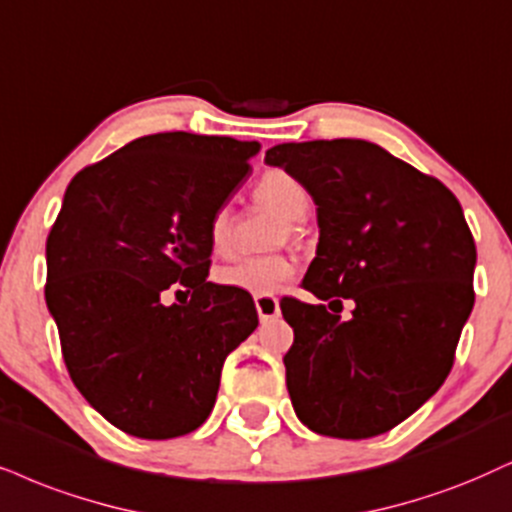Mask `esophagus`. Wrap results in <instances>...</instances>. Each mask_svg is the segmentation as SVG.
Wrapping results in <instances>:
<instances>
[{
	"mask_svg": "<svg viewBox=\"0 0 512 512\" xmlns=\"http://www.w3.org/2000/svg\"><path fill=\"white\" fill-rule=\"evenodd\" d=\"M255 307H257V314H260L262 323L274 321V319H278V314H281V307H278V300L274 295H257Z\"/></svg>",
	"mask_w": 512,
	"mask_h": 512,
	"instance_id": "esophagus-1",
	"label": "esophagus"
}]
</instances>
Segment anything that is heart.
I'll return each mask as SVG.
<instances>
[{
  "label": "heart",
  "instance_id": "heart-1",
  "mask_svg": "<svg viewBox=\"0 0 512 512\" xmlns=\"http://www.w3.org/2000/svg\"><path fill=\"white\" fill-rule=\"evenodd\" d=\"M257 203L276 210L288 222H300L309 210V193L293 174L283 170L264 172L255 184ZM208 241L212 252L226 255L231 248V212L217 208L208 219ZM293 264L286 257H250L217 274V281L226 288L243 290L250 295H274L293 276Z\"/></svg>",
  "mask_w": 512,
  "mask_h": 512
}]
</instances>
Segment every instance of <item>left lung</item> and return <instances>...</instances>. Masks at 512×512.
Returning a JSON list of instances; mask_svg holds the SVG:
<instances>
[{
  "label": "left lung",
  "mask_w": 512,
  "mask_h": 512,
  "mask_svg": "<svg viewBox=\"0 0 512 512\" xmlns=\"http://www.w3.org/2000/svg\"><path fill=\"white\" fill-rule=\"evenodd\" d=\"M264 163L316 203L319 245L302 286L355 300L349 322L326 304L281 300L295 333L283 357L293 409L319 435H383L442 387L475 304L477 250L461 203L371 141L281 144Z\"/></svg>",
  "instance_id": "obj_1"
}]
</instances>
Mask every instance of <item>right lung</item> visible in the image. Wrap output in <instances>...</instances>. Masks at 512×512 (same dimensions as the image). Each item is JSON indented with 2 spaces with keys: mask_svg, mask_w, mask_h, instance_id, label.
<instances>
[{
  "mask_svg": "<svg viewBox=\"0 0 512 512\" xmlns=\"http://www.w3.org/2000/svg\"><path fill=\"white\" fill-rule=\"evenodd\" d=\"M257 151V141L151 134L68 184L47 238L44 297L75 387L127 435L200 428L224 359L260 323L248 293L208 281V219ZM172 282L189 303L164 307Z\"/></svg>",
  "mask_w": 512,
  "mask_h": 512,
  "instance_id": "add662e5",
  "label": "right lung"
}]
</instances>
